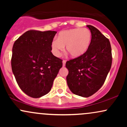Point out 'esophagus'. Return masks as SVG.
<instances>
[{"mask_svg": "<svg viewBox=\"0 0 127 127\" xmlns=\"http://www.w3.org/2000/svg\"><path fill=\"white\" fill-rule=\"evenodd\" d=\"M65 62H66V61L65 60H63V66L64 67L65 65Z\"/></svg>", "mask_w": 127, "mask_h": 127, "instance_id": "esophagus-1", "label": "esophagus"}]
</instances>
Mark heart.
I'll list each match as a JSON object with an SVG mask.
<instances>
[{"label":"heart","mask_w":127,"mask_h":127,"mask_svg":"<svg viewBox=\"0 0 127 127\" xmlns=\"http://www.w3.org/2000/svg\"><path fill=\"white\" fill-rule=\"evenodd\" d=\"M92 35L88 29L77 28L61 32L58 39L52 42L54 54L59 57L66 46L67 51L73 58L82 56L88 51L91 42Z\"/></svg>","instance_id":"heart-1"}]
</instances>
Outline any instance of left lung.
<instances>
[{
	"mask_svg": "<svg viewBox=\"0 0 127 127\" xmlns=\"http://www.w3.org/2000/svg\"><path fill=\"white\" fill-rule=\"evenodd\" d=\"M87 27L91 33L90 47L82 56L65 63L68 70L66 80L73 94L88 97L104 83L112 65V49L109 39L94 26Z\"/></svg>",
	"mask_w": 127,
	"mask_h": 127,
	"instance_id": "left-lung-1",
	"label": "left lung"
}]
</instances>
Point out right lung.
I'll list each match as a JSON object with an SVG mask.
<instances>
[{
  "mask_svg": "<svg viewBox=\"0 0 127 127\" xmlns=\"http://www.w3.org/2000/svg\"><path fill=\"white\" fill-rule=\"evenodd\" d=\"M55 31L29 30L15 40L12 47V70L21 90L39 98L51 90L63 60L52 54Z\"/></svg>",
  "mask_w": 127,
  "mask_h": 127,
  "instance_id": "add662e5",
  "label": "right lung"
}]
</instances>
